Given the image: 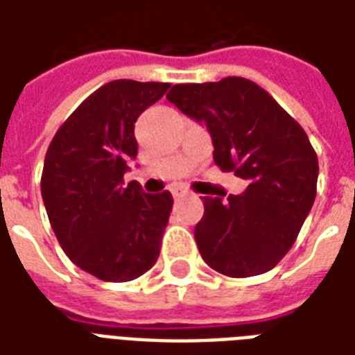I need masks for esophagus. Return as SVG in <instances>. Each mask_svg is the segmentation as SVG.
Instances as JSON below:
<instances>
[{"mask_svg":"<svg viewBox=\"0 0 355 355\" xmlns=\"http://www.w3.org/2000/svg\"><path fill=\"white\" fill-rule=\"evenodd\" d=\"M171 192H173V198H175V200H178V198H184V196H188V190H186V188H182V186H177V188H173V190H171Z\"/></svg>","mask_w":355,"mask_h":355,"instance_id":"obj_1","label":"esophagus"}]
</instances>
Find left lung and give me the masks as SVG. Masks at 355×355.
Wrapping results in <instances>:
<instances>
[{"mask_svg":"<svg viewBox=\"0 0 355 355\" xmlns=\"http://www.w3.org/2000/svg\"><path fill=\"white\" fill-rule=\"evenodd\" d=\"M167 98L207 125L216 165L249 182L226 201L203 198L205 213L193 230L203 261L230 277L272 270L315 200L320 165L308 135L272 94L238 76L178 83Z\"/></svg>","mask_w":355,"mask_h":355,"instance_id":"8db88e82","label":"left lung"}]
</instances>
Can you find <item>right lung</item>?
<instances>
[{
    "mask_svg": "<svg viewBox=\"0 0 355 355\" xmlns=\"http://www.w3.org/2000/svg\"><path fill=\"white\" fill-rule=\"evenodd\" d=\"M171 83L110 81L89 94L51 140L42 196L68 259L102 282H131L154 266L173 196L123 184L137 157L135 123Z\"/></svg>",
    "mask_w": 355,
    "mask_h": 355,
    "instance_id": "obj_1",
    "label": "right lung"
}]
</instances>
